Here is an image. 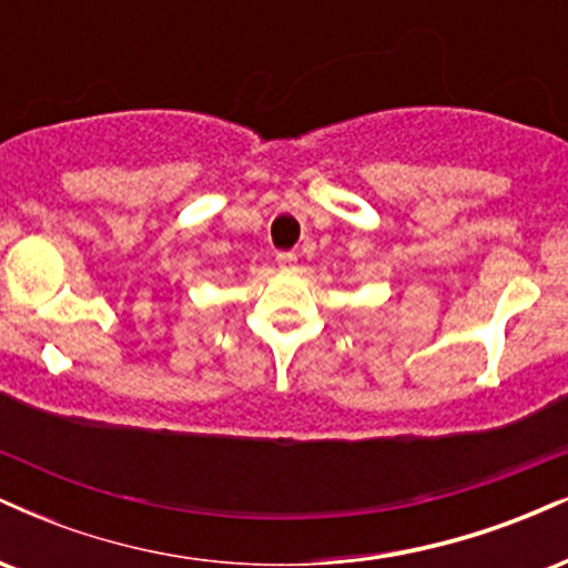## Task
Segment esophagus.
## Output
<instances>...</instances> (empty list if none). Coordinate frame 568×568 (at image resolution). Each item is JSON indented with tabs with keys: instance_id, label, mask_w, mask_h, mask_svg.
<instances>
[{
	"instance_id": "esophagus-1",
	"label": "esophagus",
	"mask_w": 568,
	"mask_h": 568,
	"mask_svg": "<svg viewBox=\"0 0 568 568\" xmlns=\"http://www.w3.org/2000/svg\"><path fill=\"white\" fill-rule=\"evenodd\" d=\"M275 262H277V266H283V270H288V266L296 264V253H288V251L277 253V256H275Z\"/></svg>"
}]
</instances>
